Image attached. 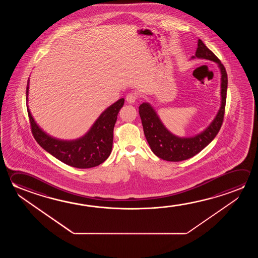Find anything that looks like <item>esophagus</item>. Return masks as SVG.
Returning <instances> with one entry per match:
<instances>
[{
	"mask_svg": "<svg viewBox=\"0 0 258 258\" xmlns=\"http://www.w3.org/2000/svg\"><path fill=\"white\" fill-rule=\"evenodd\" d=\"M136 100H137V95H136L135 93H128V94H127L126 101L128 103H134L136 102Z\"/></svg>",
	"mask_w": 258,
	"mask_h": 258,
	"instance_id": "obj_1",
	"label": "esophagus"
}]
</instances>
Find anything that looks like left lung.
Returning <instances> with one entry per match:
<instances>
[{"mask_svg": "<svg viewBox=\"0 0 258 258\" xmlns=\"http://www.w3.org/2000/svg\"><path fill=\"white\" fill-rule=\"evenodd\" d=\"M206 59L215 62L220 71V106L211 122L198 134L191 137L174 135L165 127L155 108L149 102H143L139 108L143 126L144 134L152 152L163 160L180 162L201 152L214 140L223 121L225 104L228 88V76L220 59L205 44L198 39L195 55L190 59Z\"/></svg>", "mask_w": 258, "mask_h": 258, "instance_id": "1", "label": "left lung"}]
</instances>
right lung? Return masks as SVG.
I'll use <instances>...</instances> for the list:
<instances>
[{
	"instance_id": "right-lung-1",
	"label": "right lung",
	"mask_w": 258,
	"mask_h": 258,
	"mask_svg": "<svg viewBox=\"0 0 258 258\" xmlns=\"http://www.w3.org/2000/svg\"><path fill=\"white\" fill-rule=\"evenodd\" d=\"M30 78L27 84L26 101L31 131L41 148L64 164L76 168H91L101 165L112 149L113 128L118 111L124 105L121 98L103 110L85 135L76 140H60L47 134L36 122L28 105Z\"/></svg>"
}]
</instances>
